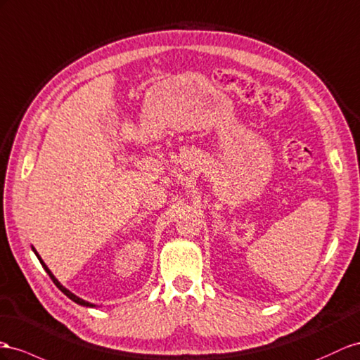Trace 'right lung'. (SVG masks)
Masks as SVG:
<instances>
[{
	"instance_id": "right-lung-1",
	"label": "right lung",
	"mask_w": 360,
	"mask_h": 360,
	"mask_svg": "<svg viewBox=\"0 0 360 360\" xmlns=\"http://www.w3.org/2000/svg\"><path fill=\"white\" fill-rule=\"evenodd\" d=\"M32 251H33V252L36 254V257H38V260L41 262V264H42V268L45 269V272H47V274L50 275V278L53 280V283H54V284H56V285H58V289H59V290H60L62 293H65V295H67V297H68V298H70L71 301H75V302H77V304H79V306H84V307H97V306H96V304H91V302H88V301H85V300H82V298H79V297H77V295H75V293H72L71 290H68V289L65 288V285H62V284L59 283V280L56 278V276H54V275L51 274V271L49 269V266L44 263V260L41 259V255L38 254V251H36L33 246H32Z\"/></svg>"
}]
</instances>
